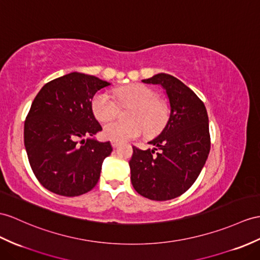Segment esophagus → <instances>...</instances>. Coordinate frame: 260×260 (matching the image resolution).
Returning a JSON list of instances; mask_svg holds the SVG:
<instances>
[{
	"instance_id": "34e87169",
	"label": "esophagus",
	"mask_w": 260,
	"mask_h": 260,
	"mask_svg": "<svg viewBox=\"0 0 260 260\" xmlns=\"http://www.w3.org/2000/svg\"><path fill=\"white\" fill-rule=\"evenodd\" d=\"M119 144H120V142H119V141H115V140H111V145H112V148H117Z\"/></svg>"
}]
</instances>
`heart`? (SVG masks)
Returning a JSON list of instances; mask_svg holds the SVG:
<instances>
[{"label": "heart", "mask_w": 260, "mask_h": 260, "mask_svg": "<svg viewBox=\"0 0 260 260\" xmlns=\"http://www.w3.org/2000/svg\"><path fill=\"white\" fill-rule=\"evenodd\" d=\"M116 99L106 91H99L91 100V110L98 121L115 118L121 108L131 109L126 113L128 121L113 120L104 125L103 135L110 140L126 141L145 136L153 137L163 130L170 118V106L159 98L153 88L132 84L115 90Z\"/></svg>", "instance_id": "b5f03b06"}]
</instances>
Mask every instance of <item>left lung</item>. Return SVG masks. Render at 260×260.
<instances>
[{"mask_svg":"<svg viewBox=\"0 0 260 260\" xmlns=\"http://www.w3.org/2000/svg\"><path fill=\"white\" fill-rule=\"evenodd\" d=\"M145 84L161 85L170 100V118L153 149L132 147L129 162L136 191L152 201L181 196L199 178L211 149L207 111L195 92L169 74H157Z\"/></svg>","mask_w":260,"mask_h":260,"instance_id":"1","label":"left lung"}]
</instances>
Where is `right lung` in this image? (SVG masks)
Returning a JSON list of instances; mask_svg holds the SVG:
<instances>
[{"instance_id":"obj_1","label":"right lung","mask_w":260,"mask_h":260,"mask_svg":"<svg viewBox=\"0 0 260 260\" xmlns=\"http://www.w3.org/2000/svg\"><path fill=\"white\" fill-rule=\"evenodd\" d=\"M109 82L71 73L43 86L24 123V144L36 179L48 191L79 196L96 186L110 142L85 137L103 130L91 100Z\"/></svg>"}]
</instances>
